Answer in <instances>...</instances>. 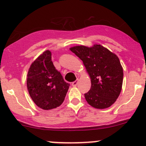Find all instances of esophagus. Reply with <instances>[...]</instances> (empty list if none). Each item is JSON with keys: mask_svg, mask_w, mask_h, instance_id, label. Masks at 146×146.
I'll return each instance as SVG.
<instances>
[{"mask_svg": "<svg viewBox=\"0 0 146 146\" xmlns=\"http://www.w3.org/2000/svg\"><path fill=\"white\" fill-rule=\"evenodd\" d=\"M78 79H77L75 82H73L72 83V86H74V87L76 86L77 84H78Z\"/></svg>", "mask_w": 146, "mask_h": 146, "instance_id": "1", "label": "esophagus"}]
</instances>
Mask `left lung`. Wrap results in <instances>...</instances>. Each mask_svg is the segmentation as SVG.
Listing matches in <instances>:
<instances>
[{
	"mask_svg": "<svg viewBox=\"0 0 146 146\" xmlns=\"http://www.w3.org/2000/svg\"><path fill=\"white\" fill-rule=\"evenodd\" d=\"M69 49L83 62L90 78L91 87L84 94L88 104L98 109L111 106L119 96L123 84V68L117 55L97 44Z\"/></svg>",
	"mask_w": 146,
	"mask_h": 146,
	"instance_id": "8db88e82",
	"label": "left lung"
}]
</instances>
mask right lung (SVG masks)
Returning a JSON list of instances; mask_svg holds the SVG:
<instances>
[{"instance_id":"add662e5","label":"right lung","mask_w":146,"mask_h":146,"mask_svg":"<svg viewBox=\"0 0 146 146\" xmlns=\"http://www.w3.org/2000/svg\"><path fill=\"white\" fill-rule=\"evenodd\" d=\"M27 87L33 102L43 110L56 108L64 101L69 84L55 68L49 50L43 52L31 63Z\"/></svg>"}]
</instances>
